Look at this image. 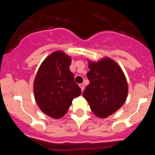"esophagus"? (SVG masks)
<instances>
[{"mask_svg": "<svg viewBox=\"0 0 155 155\" xmlns=\"http://www.w3.org/2000/svg\"><path fill=\"white\" fill-rule=\"evenodd\" d=\"M79 86H80L81 89V91H84V84H79Z\"/></svg>", "mask_w": 155, "mask_h": 155, "instance_id": "34e87169", "label": "esophagus"}]
</instances>
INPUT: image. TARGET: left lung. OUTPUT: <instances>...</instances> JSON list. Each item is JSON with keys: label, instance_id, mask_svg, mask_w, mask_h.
Returning a JSON list of instances; mask_svg holds the SVG:
<instances>
[{"label": "left lung", "instance_id": "left-lung-1", "mask_svg": "<svg viewBox=\"0 0 155 155\" xmlns=\"http://www.w3.org/2000/svg\"><path fill=\"white\" fill-rule=\"evenodd\" d=\"M83 96L89 103L91 111L98 117L105 118L124 105L128 93V85L118 64L109 58L98 63H89Z\"/></svg>", "mask_w": 155, "mask_h": 155}]
</instances>
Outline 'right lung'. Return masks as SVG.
Here are the masks:
<instances>
[{"mask_svg": "<svg viewBox=\"0 0 155 155\" xmlns=\"http://www.w3.org/2000/svg\"><path fill=\"white\" fill-rule=\"evenodd\" d=\"M71 60L57 51L46 57L35 76L34 94L37 105L54 119L64 116L74 98L81 94L74 75L70 71Z\"/></svg>", "mask_w": 155, "mask_h": 155, "instance_id": "right-lung-1", "label": "right lung"}]
</instances>
